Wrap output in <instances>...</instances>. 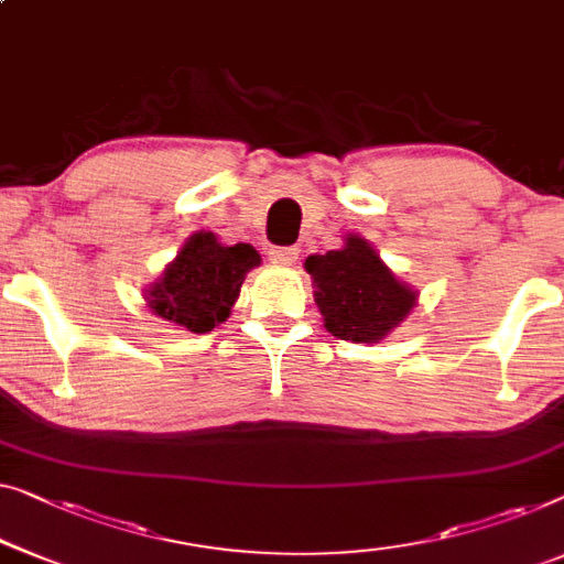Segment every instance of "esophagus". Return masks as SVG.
Masks as SVG:
<instances>
[{
	"label": "esophagus",
	"instance_id": "34e87169",
	"mask_svg": "<svg viewBox=\"0 0 564 564\" xmlns=\"http://www.w3.org/2000/svg\"><path fill=\"white\" fill-rule=\"evenodd\" d=\"M300 257V249L295 247H272L269 249V259H272L274 264H282V267H292L297 262Z\"/></svg>",
	"mask_w": 564,
	"mask_h": 564
}]
</instances>
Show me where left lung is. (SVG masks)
Listing matches in <instances>:
<instances>
[{"label": "left lung", "mask_w": 564, "mask_h": 564, "mask_svg": "<svg viewBox=\"0 0 564 564\" xmlns=\"http://www.w3.org/2000/svg\"><path fill=\"white\" fill-rule=\"evenodd\" d=\"M305 269L325 328L340 340L379 343L417 305V292L399 282L377 249L356 234L346 236L343 249L307 257Z\"/></svg>", "instance_id": "left-lung-1"}]
</instances>
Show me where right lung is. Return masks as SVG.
Segmentation results:
<instances>
[{
  "label": "right lung",
  "mask_w": 564,
  "mask_h": 564,
  "mask_svg": "<svg viewBox=\"0 0 564 564\" xmlns=\"http://www.w3.org/2000/svg\"><path fill=\"white\" fill-rule=\"evenodd\" d=\"M262 257L251 243L226 247L210 231H195L158 282L144 290L147 307L191 333H210L231 315L249 269Z\"/></svg>",
  "instance_id": "right-lung-1"
}]
</instances>
